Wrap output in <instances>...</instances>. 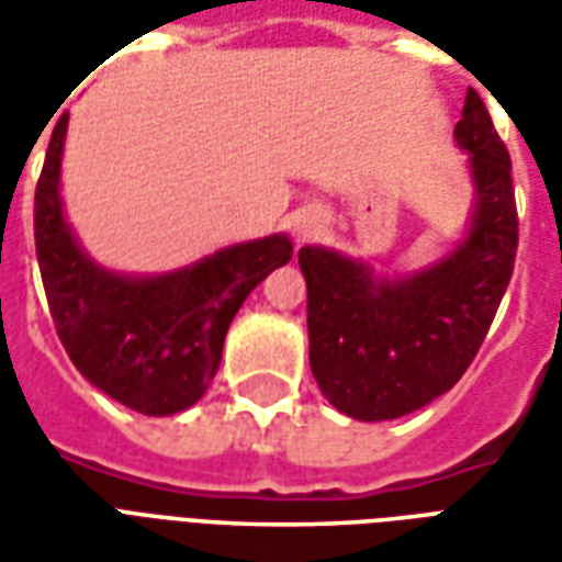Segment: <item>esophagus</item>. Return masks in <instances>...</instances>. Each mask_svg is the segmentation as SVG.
I'll use <instances>...</instances> for the list:
<instances>
[{
	"label": "esophagus",
	"mask_w": 562,
	"mask_h": 562,
	"mask_svg": "<svg viewBox=\"0 0 562 562\" xmlns=\"http://www.w3.org/2000/svg\"><path fill=\"white\" fill-rule=\"evenodd\" d=\"M316 228H318V222L310 220V216H304V220H297V228H294V232H297V237H310V234L316 232Z\"/></svg>",
	"instance_id": "34e87169"
}]
</instances>
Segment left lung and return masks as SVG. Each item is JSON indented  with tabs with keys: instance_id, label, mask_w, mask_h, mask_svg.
I'll return each instance as SVG.
<instances>
[{
	"instance_id": "obj_1",
	"label": "left lung",
	"mask_w": 562,
	"mask_h": 562,
	"mask_svg": "<svg viewBox=\"0 0 562 562\" xmlns=\"http://www.w3.org/2000/svg\"><path fill=\"white\" fill-rule=\"evenodd\" d=\"M454 138L470 153L475 213L463 244L439 265L403 280H373L367 265L325 246L297 252L313 376L358 422L401 418L446 394L472 364L512 280V159L475 90H467Z\"/></svg>"
}]
</instances>
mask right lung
I'll return each instance as SVG.
<instances>
[{
    "mask_svg": "<svg viewBox=\"0 0 562 562\" xmlns=\"http://www.w3.org/2000/svg\"><path fill=\"white\" fill-rule=\"evenodd\" d=\"M66 126L63 116L35 186V256L56 334L71 364L108 397L144 415L183 413L216 376L234 313L292 258V240L270 234L159 277L99 268L63 220Z\"/></svg>",
    "mask_w": 562,
    "mask_h": 562,
    "instance_id": "right-lung-1",
    "label": "right lung"
}]
</instances>
